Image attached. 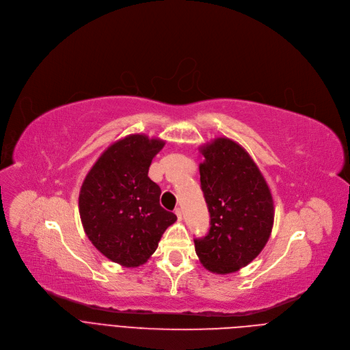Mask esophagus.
<instances>
[{"label": "esophagus", "instance_id": "1", "mask_svg": "<svg viewBox=\"0 0 350 350\" xmlns=\"http://www.w3.org/2000/svg\"><path fill=\"white\" fill-rule=\"evenodd\" d=\"M174 213H176V216H177V219H178V220H181V219H183V213H181V209H178V208H177V209L174 211Z\"/></svg>", "mask_w": 350, "mask_h": 350}]
</instances>
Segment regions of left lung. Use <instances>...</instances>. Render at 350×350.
<instances>
[{"label": "left lung", "instance_id": "left-lung-1", "mask_svg": "<svg viewBox=\"0 0 350 350\" xmlns=\"http://www.w3.org/2000/svg\"><path fill=\"white\" fill-rule=\"evenodd\" d=\"M200 153L211 229L194 241L196 252L209 272L233 273L256 260L269 240L275 219L271 188L250 153L228 137L202 144Z\"/></svg>", "mask_w": 350, "mask_h": 350}]
</instances>
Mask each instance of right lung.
<instances>
[{
	"mask_svg": "<svg viewBox=\"0 0 350 350\" xmlns=\"http://www.w3.org/2000/svg\"><path fill=\"white\" fill-rule=\"evenodd\" d=\"M166 141L145 134L110 144L85 176L78 208L85 234L110 261L144 265L177 216L159 202L161 187L148 177L152 159Z\"/></svg>",
	"mask_w": 350,
	"mask_h": 350,
	"instance_id": "obj_1",
	"label": "right lung"
}]
</instances>
